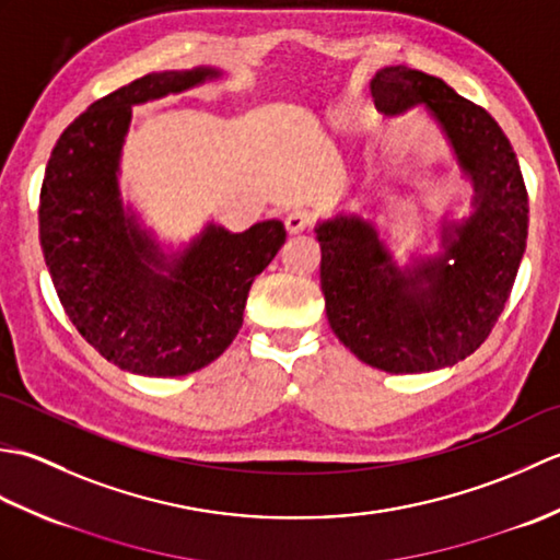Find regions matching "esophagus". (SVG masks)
Masks as SVG:
<instances>
[{"mask_svg": "<svg viewBox=\"0 0 560 560\" xmlns=\"http://www.w3.org/2000/svg\"><path fill=\"white\" fill-rule=\"evenodd\" d=\"M307 229H313V217L307 211H301V209H293L289 217H287V231L291 235H299Z\"/></svg>", "mask_w": 560, "mask_h": 560, "instance_id": "1", "label": "esophagus"}]
</instances>
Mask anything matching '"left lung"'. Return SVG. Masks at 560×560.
Listing matches in <instances>:
<instances>
[{
  "instance_id": "left-lung-1",
  "label": "left lung",
  "mask_w": 560,
  "mask_h": 560,
  "mask_svg": "<svg viewBox=\"0 0 560 560\" xmlns=\"http://www.w3.org/2000/svg\"><path fill=\"white\" fill-rule=\"evenodd\" d=\"M371 93L385 115L425 105L471 177L474 211L445 225L443 253L407 269L392 261L368 221L319 223V287L329 327L363 363L397 375L428 373L471 355L501 317L527 245V187L503 129L443 79L385 67Z\"/></svg>"
}]
</instances>
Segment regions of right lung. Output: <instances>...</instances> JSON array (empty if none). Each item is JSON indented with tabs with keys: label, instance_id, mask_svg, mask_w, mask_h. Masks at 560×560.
Listing matches in <instances>:
<instances>
[{
	"label": "right lung",
	"instance_id": "add662e5",
	"mask_svg": "<svg viewBox=\"0 0 560 560\" xmlns=\"http://www.w3.org/2000/svg\"><path fill=\"white\" fill-rule=\"evenodd\" d=\"M219 69L153 71L91 103L50 153L40 247L79 335L127 373L177 377L217 361L243 327L249 287L287 241L281 221L245 233L209 223L165 257L125 211L117 187L132 105L192 89Z\"/></svg>",
	"mask_w": 560,
	"mask_h": 560
}]
</instances>
